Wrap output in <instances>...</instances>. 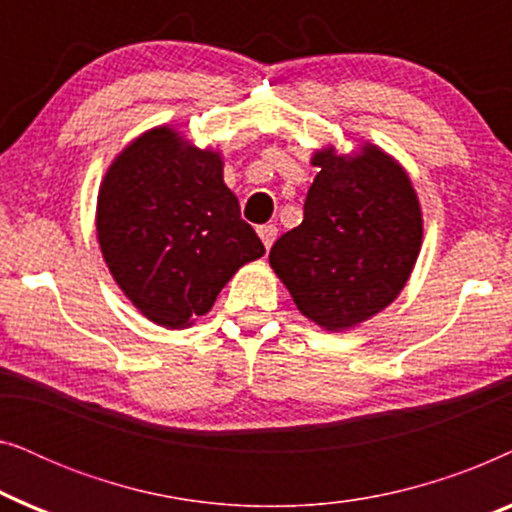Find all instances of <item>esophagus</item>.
<instances>
[{
	"mask_svg": "<svg viewBox=\"0 0 512 512\" xmlns=\"http://www.w3.org/2000/svg\"><path fill=\"white\" fill-rule=\"evenodd\" d=\"M258 237H261L263 247L270 249L272 242H275V237H277V226H272V223H265V226H258Z\"/></svg>",
	"mask_w": 512,
	"mask_h": 512,
	"instance_id": "obj_1",
	"label": "esophagus"
}]
</instances>
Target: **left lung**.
I'll return each instance as SVG.
<instances>
[{"mask_svg":"<svg viewBox=\"0 0 512 512\" xmlns=\"http://www.w3.org/2000/svg\"><path fill=\"white\" fill-rule=\"evenodd\" d=\"M319 167L303 223L270 249V268L305 319L331 333L356 328L394 303L424 237L410 174L373 142L314 149Z\"/></svg>","mask_w":512,"mask_h":512,"instance_id":"8db88e82","label":"left lung"}]
</instances>
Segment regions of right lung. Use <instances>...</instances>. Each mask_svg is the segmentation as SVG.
<instances>
[{"mask_svg":"<svg viewBox=\"0 0 512 512\" xmlns=\"http://www.w3.org/2000/svg\"><path fill=\"white\" fill-rule=\"evenodd\" d=\"M95 228L123 296L170 331L205 317L235 272L265 254L223 181V153L200 149L167 123L111 160Z\"/></svg>","mask_w":512,"mask_h":512,"instance_id":"1","label":"right lung"}]
</instances>
